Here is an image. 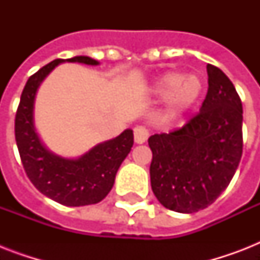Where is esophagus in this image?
Returning a JSON list of instances; mask_svg holds the SVG:
<instances>
[{"label":"esophagus","mask_w":260,"mask_h":260,"mask_svg":"<svg viewBox=\"0 0 260 260\" xmlns=\"http://www.w3.org/2000/svg\"><path fill=\"white\" fill-rule=\"evenodd\" d=\"M134 138H135V142L138 143V144H143V143L146 142L147 139H148V131H147L146 126H143V125L135 126Z\"/></svg>","instance_id":"1"}]
</instances>
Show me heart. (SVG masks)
Segmentation results:
<instances>
[{
	"label": "heart",
	"mask_w": 260,
	"mask_h": 260,
	"mask_svg": "<svg viewBox=\"0 0 260 260\" xmlns=\"http://www.w3.org/2000/svg\"><path fill=\"white\" fill-rule=\"evenodd\" d=\"M152 91L166 97L167 116L175 117L197 102L202 93V82L196 75L182 77L178 73H167L155 81Z\"/></svg>",
	"instance_id": "1"
}]
</instances>
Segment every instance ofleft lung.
Listing matches in <instances>:
<instances>
[{
	"instance_id": "1",
	"label": "left lung",
	"mask_w": 260,
	"mask_h": 260,
	"mask_svg": "<svg viewBox=\"0 0 260 260\" xmlns=\"http://www.w3.org/2000/svg\"><path fill=\"white\" fill-rule=\"evenodd\" d=\"M208 93L200 112L169 134L152 135L151 187L167 209L194 213L226 189L243 154V108L234 83L206 66Z\"/></svg>"
}]
</instances>
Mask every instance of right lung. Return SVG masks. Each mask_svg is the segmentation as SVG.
<instances>
[{"label":"right lung","instance_id":"right-lung-1","mask_svg":"<svg viewBox=\"0 0 260 260\" xmlns=\"http://www.w3.org/2000/svg\"><path fill=\"white\" fill-rule=\"evenodd\" d=\"M62 62L55 59L26 81L16 112L14 136L24 170L40 193L66 206L91 205L102 201L113 187L118 167L134 146V132L125 129L78 159H64L47 150L34 125L35 97L40 83ZM67 62L98 64L89 56H74Z\"/></svg>","mask_w":260,"mask_h":260}]
</instances>
